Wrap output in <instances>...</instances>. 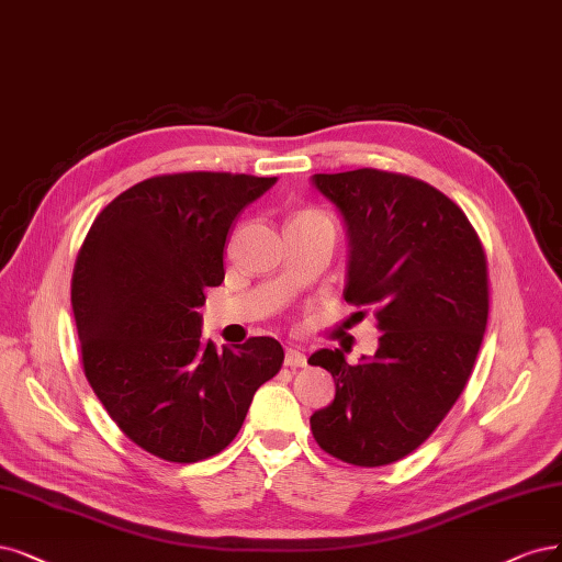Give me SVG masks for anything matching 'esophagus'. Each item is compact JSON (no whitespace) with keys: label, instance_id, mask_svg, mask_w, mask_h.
Segmentation results:
<instances>
[{"label":"esophagus","instance_id":"1","mask_svg":"<svg viewBox=\"0 0 562 562\" xmlns=\"http://www.w3.org/2000/svg\"><path fill=\"white\" fill-rule=\"evenodd\" d=\"M285 367H290V370L306 367V356L302 351H297V348H288V351H285Z\"/></svg>","mask_w":562,"mask_h":562}]
</instances>
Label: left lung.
Returning <instances> with one entry per match:
<instances>
[{
  "label": "left lung",
  "mask_w": 562,
  "mask_h": 562,
  "mask_svg": "<svg viewBox=\"0 0 562 562\" xmlns=\"http://www.w3.org/2000/svg\"><path fill=\"white\" fill-rule=\"evenodd\" d=\"M316 188L348 225L344 300L376 316L374 358L348 364L321 348L335 402L312 416L318 447L358 468L416 451L465 391L488 321L486 250L453 200L383 169L316 173Z\"/></svg>",
  "instance_id": "left-lung-1"
}]
</instances>
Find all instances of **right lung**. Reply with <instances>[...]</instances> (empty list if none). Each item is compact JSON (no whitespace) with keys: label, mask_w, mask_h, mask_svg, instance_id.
<instances>
[{"label":"right lung","mask_w":562,"mask_h":562,"mask_svg":"<svg viewBox=\"0 0 562 562\" xmlns=\"http://www.w3.org/2000/svg\"><path fill=\"white\" fill-rule=\"evenodd\" d=\"M274 183L229 171L146 179L100 211L76 256L86 379L125 437L167 462L221 453L283 364L272 337L218 351L198 314L204 288L225 279L232 221Z\"/></svg>","instance_id":"right-lung-1"}]
</instances>
